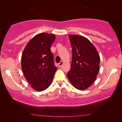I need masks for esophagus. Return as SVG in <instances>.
I'll list each match as a JSON object with an SVG mask.
<instances>
[{
  "instance_id": "1",
  "label": "esophagus",
  "mask_w": 122,
  "mask_h": 122,
  "mask_svg": "<svg viewBox=\"0 0 122 122\" xmlns=\"http://www.w3.org/2000/svg\"><path fill=\"white\" fill-rule=\"evenodd\" d=\"M63 64V61H61V62H60L59 64H58V66H61Z\"/></svg>"
}]
</instances>
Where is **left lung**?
<instances>
[{"label": "left lung", "instance_id": "obj_1", "mask_svg": "<svg viewBox=\"0 0 122 122\" xmlns=\"http://www.w3.org/2000/svg\"><path fill=\"white\" fill-rule=\"evenodd\" d=\"M72 61L67 76L76 89L85 90L94 82L99 71L100 56L89 39L79 35H69Z\"/></svg>", "mask_w": 122, "mask_h": 122}]
</instances>
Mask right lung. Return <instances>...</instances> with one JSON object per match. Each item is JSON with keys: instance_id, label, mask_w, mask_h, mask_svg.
<instances>
[{"instance_id": "1", "label": "right lung", "mask_w": 122, "mask_h": 122, "mask_svg": "<svg viewBox=\"0 0 122 122\" xmlns=\"http://www.w3.org/2000/svg\"><path fill=\"white\" fill-rule=\"evenodd\" d=\"M56 39L55 35L41 33L29 41L23 51L21 58L23 74L38 92L43 91L51 86L56 67L51 46Z\"/></svg>"}]
</instances>
